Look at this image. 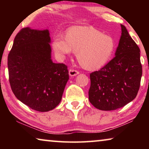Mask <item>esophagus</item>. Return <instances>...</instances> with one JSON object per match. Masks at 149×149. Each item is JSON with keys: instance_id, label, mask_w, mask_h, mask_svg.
I'll list each match as a JSON object with an SVG mask.
<instances>
[{"instance_id": "obj_1", "label": "esophagus", "mask_w": 149, "mask_h": 149, "mask_svg": "<svg viewBox=\"0 0 149 149\" xmlns=\"http://www.w3.org/2000/svg\"><path fill=\"white\" fill-rule=\"evenodd\" d=\"M79 74V72L76 70H74L73 68L69 70V75H70V76H75V75H77Z\"/></svg>"}]
</instances>
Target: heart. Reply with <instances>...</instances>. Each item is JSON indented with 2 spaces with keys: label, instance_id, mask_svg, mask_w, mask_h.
<instances>
[{
  "label": "heart",
  "instance_id": "obj_1",
  "mask_svg": "<svg viewBox=\"0 0 149 149\" xmlns=\"http://www.w3.org/2000/svg\"><path fill=\"white\" fill-rule=\"evenodd\" d=\"M55 53L64 57L74 51L78 62L84 68L95 70L101 68L112 58L116 42L110 35L92 27H74L66 35H58L52 42Z\"/></svg>",
  "mask_w": 149,
  "mask_h": 149
}]
</instances>
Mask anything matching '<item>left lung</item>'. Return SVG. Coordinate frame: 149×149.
I'll use <instances>...</instances> for the list:
<instances>
[{"label": "left lung", "mask_w": 149, "mask_h": 149, "mask_svg": "<svg viewBox=\"0 0 149 149\" xmlns=\"http://www.w3.org/2000/svg\"><path fill=\"white\" fill-rule=\"evenodd\" d=\"M122 35L115 57L99 71L90 74L89 99L95 108L114 110L135 99L142 76L140 49L121 24Z\"/></svg>", "instance_id": "left-lung-1"}]
</instances>
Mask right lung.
Segmentation results:
<instances>
[{"label": "right lung", "instance_id": "1", "mask_svg": "<svg viewBox=\"0 0 149 149\" xmlns=\"http://www.w3.org/2000/svg\"><path fill=\"white\" fill-rule=\"evenodd\" d=\"M48 29L20 30L8 56L9 82L19 100L31 109L48 112L61 101L68 80V66L51 60Z\"/></svg>", "mask_w": 149, "mask_h": 149}]
</instances>
